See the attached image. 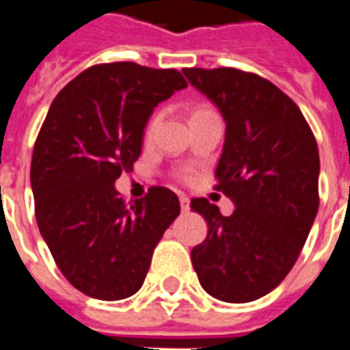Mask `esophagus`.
<instances>
[{
	"label": "esophagus",
	"instance_id": "34e87169",
	"mask_svg": "<svg viewBox=\"0 0 350 350\" xmlns=\"http://www.w3.org/2000/svg\"><path fill=\"white\" fill-rule=\"evenodd\" d=\"M180 206H182V212L189 210V198L185 197V195H180Z\"/></svg>",
	"mask_w": 350,
	"mask_h": 350
}]
</instances>
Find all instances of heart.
I'll use <instances>...</instances> for the list:
<instances>
[{"label":"heart","instance_id":"1","mask_svg":"<svg viewBox=\"0 0 350 350\" xmlns=\"http://www.w3.org/2000/svg\"><path fill=\"white\" fill-rule=\"evenodd\" d=\"M204 110H208V108H198L195 114H198V112H204ZM161 122V112H153L152 116H150V120L146 122L144 125V140L148 142V140H152L153 135H155V131H157V125H159ZM178 178L180 180H183V182H187V180H191V172L189 170H180L178 172Z\"/></svg>","mask_w":350,"mask_h":350}]
</instances>
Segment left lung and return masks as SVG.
I'll return each mask as SVG.
<instances>
[{
  "mask_svg": "<svg viewBox=\"0 0 350 350\" xmlns=\"http://www.w3.org/2000/svg\"><path fill=\"white\" fill-rule=\"evenodd\" d=\"M227 122L215 191L236 204L225 217L208 198L191 208L208 236L191 251L206 293L230 304L253 301L285 279L319 210V148L301 110L255 72L234 67L183 69Z\"/></svg>",
  "mask_w": 350,
  "mask_h": 350,
  "instance_id": "8db88e82",
  "label": "left lung"
}]
</instances>
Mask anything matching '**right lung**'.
<instances>
[{"instance_id": "right-lung-1", "label": "right lung", "mask_w": 350, "mask_h": 350, "mask_svg": "<svg viewBox=\"0 0 350 350\" xmlns=\"http://www.w3.org/2000/svg\"><path fill=\"white\" fill-rule=\"evenodd\" d=\"M187 86L176 69L133 62L93 65L52 100L31 157L35 217L57 268L97 300H123L144 283L180 200L153 185L125 202L114 189L140 155L153 107Z\"/></svg>"}]
</instances>
